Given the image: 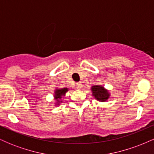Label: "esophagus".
<instances>
[{
  "mask_svg": "<svg viewBox=\"0 0 154 154\" xmlns=\"http://www.w3.org/2000/svg\"><path fill=\"white\" fill-rule=\"evenodd\" d=\"M82 87V84L81 82L76 83V88H77V89H81Z\"/></svg>",
  "mask_w": 154,
  "mask_h": 154,
  "instance_id": "esophagus-1",
  "label": "esophagus"
}]
</instances>
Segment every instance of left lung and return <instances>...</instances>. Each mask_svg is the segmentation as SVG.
<instances>
[{"label":"left lung","mask_w":154,"mask_h":154,"mask_svg":"<svg viewBox=\"0 0 154 154\" xmlns=\"http://www.w3.org/2000/svg\"><path fill=\"white\" fill-rule=\"evenodd\" d=\"M92 95L96 100L100 102H106L110 98V92L106 89L101 85H95L91 88Z\"/></svg>","instance_id":"8db88e82"}]
</instances>
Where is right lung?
<instances>
[{
    "label": "right lung",
    "mask_w": 154,
    "mask_h": 154,
    "mask_svg": "<svg viewBox=\"0 0 154 154\" xmlns=\"http://www.w3.org/2000/svg\"><path fill=\"white\" fill-rule=\"evenodd\" d=\"M69 90V89L67 88H55L54 93V98L55 100L54 106H59L60 104L62 103L63 97L66 95V92H68Z\"/></svg>",
    "instance_id": "add662e5"
}]
</instances>
